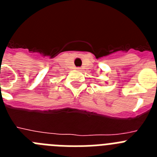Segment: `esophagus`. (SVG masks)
Here are the masks:
<instances>
[{
    "label": "esophagus",
    "mask_w": 157,
    "mask_h": 157,
    "mask_svg": "<svg viewBox=\"0 0 157 157\" xmlns=\"http://www.w3.org/2000/svg\"><path fill=\"white\" fill-rule=\"evenodd\" d=\"M76 69H77L78 71H80L81 70V67H76Z\"/></svg>",
    "instance_id": "obj_1"
}]
</instances>
